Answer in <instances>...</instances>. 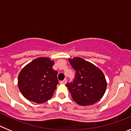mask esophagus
<instances>
[{
	"label": "esophagus",
	"instance_id": "34e87169",
	"mask_svg": "<svg viewBox=\"0 0 131 131\" xmlns=\"http://www.w3.org/2000/svg\"><path fill=\"white\" fill-rule=\"evenodd\" d=\"M66 83H67V79H65L64 80H63V81H60V83H61V84H65Z\"/></svg>",
	"mask_w": 131,
	"mask_h": 131
}]
</instances>
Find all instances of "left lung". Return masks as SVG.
<instances>
[{"instance_id": "1", "label": "left lung", "mask_w": 131, "mask_h": 131, "mask_svg": "<svg viewBox=\"0 0 131 131\" xmlns=\"http://www.w3.org/2000/svg\"><path fill=\"white\" fill-rule=\"evenodd\" d=\"M75 76L73 82L66 86L71 93L73 100L81 106H89L96 103L102 98L107 87L102 71L94 65L76 57L69 59Z\"/></svg>"}]
</instances>
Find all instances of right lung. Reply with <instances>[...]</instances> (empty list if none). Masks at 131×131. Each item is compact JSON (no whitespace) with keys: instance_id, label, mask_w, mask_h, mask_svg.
<instances>
[{"instance_id":"obj_1","label":"right lung","mask_w":131,"mask_h":131,"mask_svg":"<svg viewBox=\"0 0 131 131\" xmlns=\"http://www.w3.org/2000/svg\"><path fill=\"white\" fill-rule=\"evenodd\" d=\"M48 58H38L25 66L18 76V87L26 99L37 104L51 98L56 89L58 71Z\"/></svg>"}]
</instances>
